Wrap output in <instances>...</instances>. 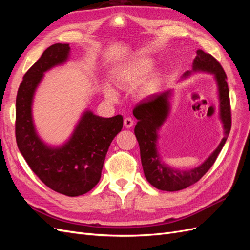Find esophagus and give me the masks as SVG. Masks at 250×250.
I'll return each mask as SVG.
<instances>
[{
    "label": "esophagus",
    "instance_id": "esophagus-1",
    "mask_svg": "<svg viewBox=\"0 0 250 250\" xmlns=\"http://www.w3.org/2000/svg\"><path fill=\"white\" fill-rule=\"evenodd\" d=\"M133 125V120L131 118H125L124 119V126L126 128H130Z\"/></svg>",
    "mask_w": 250,
    "mask_h": 250
}]
</instances>
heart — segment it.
<instances>
[{"label": "heart", "mask_w": 250, "mask_h": 250, "mask_svg": "<svg viewBox=\"0 0 250 250\" xmlns=\"http://www.w3.org/2000/svg\"><path fill=\"white\" fill-rule=\"evenodd\" d=\"M154 60L149 57H135L129 62L120 66L113 75V82L121 89H128L137 86L141 83L138 94L142 98H146L153 95L160 87L163 76L161 73H152ZM105 95L110 100H115L117 95L111 87L105 88Z\"/></svg>", "instance_id": "b5f03b06"}]
</instances>
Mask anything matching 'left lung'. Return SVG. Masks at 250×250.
Returning a JSON list of instances; mask_svg holds the SVG:
<instances>
[{"label": "left lung", "instance_id": "obj_1", "mask_svg": "<svg viewBox=\"0 0 250 250\" xmlns=\"http://www.w3.org/2000/svg\"><path fill=\"white\" fill-rule=\"evenodd\" d=\"M196 53L197 55L193 62V71L186 72L184 77L190 76L192 72H207L214 75L218 85L219 107H220V119L224 128V137L217 149L199 167L191 170H180L169 167L162 162L156 144L158 139L157 131L160 130L170 112L172 90L169 89L152 95L147 101L137 105L133 109V116L139 121L134 128V134L140 145L144 174L151 185L162 191L175 192L184 190L197 183L214 165L230 131L231 115L226 74L215 57L202 50H197Z\"/></svg>", "mask_w": 250, "mask_h": 250}]
</instances>
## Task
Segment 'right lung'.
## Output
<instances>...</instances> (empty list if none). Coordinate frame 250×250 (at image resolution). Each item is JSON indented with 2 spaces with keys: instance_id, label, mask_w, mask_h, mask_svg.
I'll return each instance as SVG.
<instances>
[{
  "instance_id": "1",
  "label": "right lung",
  "mask_w": 250,
  "mask_h": 250,
  "mask_svg": "<svg viewBox=\"0 0 250 250\" xmlns=\"http://www.w3.org/2000/svg\"><path fill=\"white\" fill-rule=\"evenodd\" d=\"M70 49L69 43L52 44L25 74L17 95L16 138L36 176L53 191L75 197L99 183L110 143L123 127V117L102 118L86 110L62 146L51 147L41 140L32 119L33 96L43 73L64 63Z\"/></svg>"
}]
</instances>
